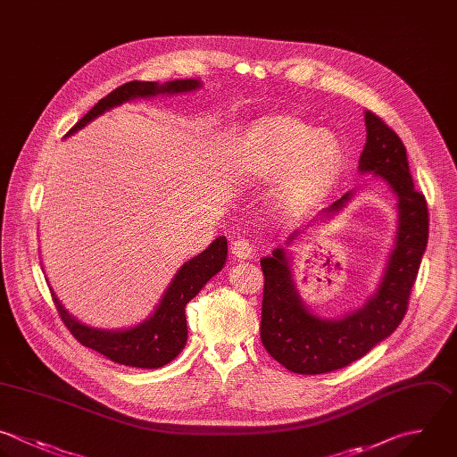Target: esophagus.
<instances>
[{"mask_svg":"<svg viewBox=\"0 0 457 457\" xmlns=\"http://www.w3.org/2000/svg\"><path fill=\"white\" fill-rule=\"evenodd\" d=\"M252 245L246 241V239H237V241H232L230 243V253L236 257V259H250L252 255Z\"/></svg>","mask_w":457,"mask_h":457,"instance_id":"34e87169","label":"esophagus"}]
</instances>
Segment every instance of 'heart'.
<instances>
[{"mask_svg":"<svg viewBox=\"0 0 457 457\" xmlns=\"http://www.w3.org/2000/svg\"><path fill=\"white\" fill-rule=\"evenodd\" d=\"M343 164L339 145L312 125L277 116L261 121L237 155V168L253 180L280 179L278 198L300 207L325 196Z\"/></svg>","mask_w":457,"mask_h":457,"instance_id":"obj_1","label":"heart"}]
</instances>
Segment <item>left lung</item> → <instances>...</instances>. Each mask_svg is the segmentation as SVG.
Returning <instances> with one entry per match:
<instances>
[{"mask_svg": "<svg viewBox=\"0 0 457 457\" xmlns=\"http://www.w3.org/2000/svg\"><path fill=\"white\" fill-rule=\"evenodd\" d=\"M366 145L361 173L382 177L398 198V227L382 280L366 303L341 320H323L307 311L293 282L284 248L261 259L264 273L261 339L268 353L289 371L318 375L345 368L366 355L402 321L411 287L428 239V211L414 189L405 146L377 114L366 111ZM352 193L334 202L325 214L339 211ZM298 236L293 232L287 245Z\"/></svg>", "mask_w": 457, "mask_h": 457, "instance_id": "8db88e82", "label": "left lung"}]
</instances>
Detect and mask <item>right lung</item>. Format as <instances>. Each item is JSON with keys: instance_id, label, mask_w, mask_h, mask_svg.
<instances>
[{"instance_id": "1", "label": "right lung", "mask_w": 457, "mask_h": 457, "mask_svg": "<svg viewBox=\"0 0 457 457\" xmlns=\"http://www.w3.org/2000/svg\"><path fill=\"white\" fill-rule=\"evenodd\" d=\"M200 87L198 80H173L166 84L157 82H129L114 89L102 98L66 136L75 134L89 121L104 114L105 111L118 107L134 98H150L157 95H179L189 93ZM227 261V239L220 236L209 248L187 261L171 280L155 312L143 323L125 330H102L87 327L75 320L61 300L54 295V302L61 314V320L70 332L87 348H93L114 362L136 366V368H161L173 361L187 341L186 305L195 298L200 289L211 280Z\"/></svg>"}]
</instances>
